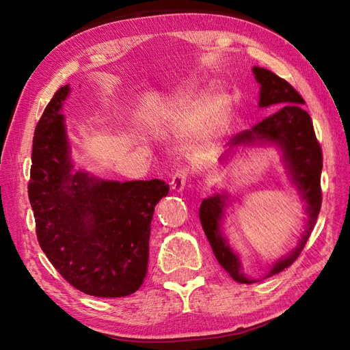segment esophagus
<instances>
[{"label":"esophagus","instance_id":"1","mask_svg":"<svg viewBox=\"0 0 350 350\" xmlns=\"http://www.w3.org/2000/svg\"><path fill=\"white\" fill-rule=\"evenodd\" d=\"M188 174H189V171L187 167L176 169L175 174L172 175V179H171V188L174 189V191H178V193L183 191L187 179H188Z\"/></svg>","mask_w":350,"mask_h":350}]
</instances>
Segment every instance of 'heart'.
<instances>
[{"instance_id": "b5f03b06", "label": "heart", "mask_w": 350, "mask_h": 350, "mask_svg": "<svg viewBox=\"0 0 350 350\" xmlns=\"http://www.w3.org/2000/svg\"><path fill=\"white\" fill-rule=\"evenodd\" d=\"M172 108L198 120V135L203 140H211L226 129L230 100L225 93L210 94L207 90H188L172 100Z\"/></svg>"}]
</instances>
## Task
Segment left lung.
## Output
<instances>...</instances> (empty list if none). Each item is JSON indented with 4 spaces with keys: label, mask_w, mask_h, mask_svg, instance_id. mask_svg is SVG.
Instances as JSON below:
<instances>
[{
    "label": "left lung",
    "mask_w": 350,
    "mask_h": 350,
    "mask_svg": "<svg viewBox=\"0 0 350 350\" xmlns=\"http://www.w3.org/2000/svg\"><path fill=\"white\" fill-rule=\"evenodd\" d=\"M256 80L260 83V107L278 108L276 112L269 115L250 130H243L234 135L229 142V149L237 146H250L256 143L276 144L280 152L283 163L288 169L292 184L298 189L302 200L306 203L308 221L299 243L288 256L278 260L269 269L267 276L278 274L299 257L306 241L315 226L321 208V169L323 153L319 140L315 137L312 120L302 105L305 100L291 84L280 79L270 70L254 67ZM226 193L215 194L204 198L200 206V221L204 234L210 242L211 250L219 264L229 276L239 283H254L256 279L247 278L242 271L238 254L232 251L229 242L221 235V219L228 204Z\"/></svg>",
    "instance_id": "8db88e82"
}]
</instances>
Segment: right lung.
<instances>
[{
	"mask_svg": "<svg viewBox=\"0 0 350 350\" xmlns=\"http://www.w3.org/2000/svg\"><path fill=\"white\" fill-rule=\"evenodd\" d=\"M68 93V84L55 92L35 129L27 191L39 245L80 292L129 296L146 278L153 211L169 185L74 174L59 112Z\"/></svg>",
	"mask_w": 350,
	"mask_h": 350,
	"instance_id": "add662e5",
	"label": "right lung"
}]
</instances>
